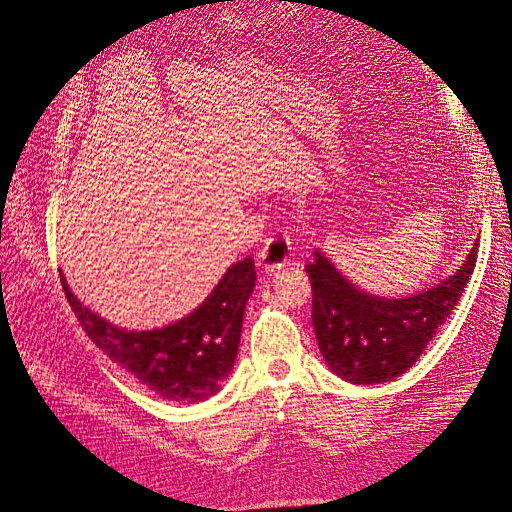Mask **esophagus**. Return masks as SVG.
Wrapping results in <instances>:
<instances>
[{"instance_id": "1", "label": "esophagus", "mask_w": 512, "mask_h": 512, "mask_svg": "<svg viewBox=\"0 0 512 512\" xmlns=\"http://www.w3.org/2000/svg\"><path fill=\"white\" fill-rule=\"evenodd\" d=\"M258 258H260V265L267 271H275L288 265L292 258V245H290L288 232L282 228L271 232V235L265 239V243H262Z\"/></svg>"}]
</instances>
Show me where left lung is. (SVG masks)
I'll return each mask as SVG.
<instances>
[{"label":"left lung","mask_w":512,"mask_h":512,"mask_svg":"<svg viewBox=\"0 0 512 512\" xmlns=\"http://www.w3.org/2000/svg\"><path fill=\"white\" fill-rule=\"evenodd\" d=\"M314 256L305 271L324 361L352 384H380L410 369L451 316L474 273L478 243L455 275L408 299L371 297L354 288L322 252Z\"/></svg>","instance_id":"obj_1"}]
</instances>
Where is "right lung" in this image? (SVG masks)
Listing matches in <instances>:
<instances>
[{
	"instance_id": "obj_1",
	"label": "right lung",
	"mask_w": 512,
	"mask_h": 512,
	"mask_svg": "<svg viewBox=\"0 0 512 512\" xmlns=\"http://www.w3.org/2000/svg\"><path fill=\"white\" fill-rule=\"evenodd\" d=\"M66 299L83 331L108 359L164 399L203 401L220 391L237 359L245 303L256 284L254 258L228 267L205 303L156 331H126L87 309L68 288Z\"/></svg>"
}]
</instances>
